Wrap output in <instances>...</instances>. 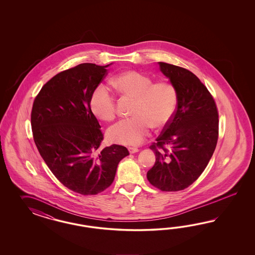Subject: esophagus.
<instances>
[{
	"label": "esophagus",
	"instance_id": "esophagus-1",
	"mask_svg": "<svg viewBox=\"0 0 255 255\" xmlns=\"http://www.w3.org/2000/svg\"><path fill=\"white\" fill-rule=\"evenodd\" d=\"M128 149H129V152H130L131 154L136 153V152H138L139 151L138 148H136V147H129Z\"/></svg>",
	"mask_w": 255,
	"mask_h": 255
}]
</instances>
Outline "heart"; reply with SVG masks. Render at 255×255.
Returning <instances> with one entry per match:
<instances>
[{
	"mask_svg": "<svg viewBox=\"0 0 255 255\" xmlns=\"http://www.w3.org/2000/svg\"><path fill=\"white\" fill-rule=\"evenodd\" d=\"M111 84L123 96L134 99L131 117L112 125L108 131L111 142L138 146L151 127L162 128L169 124L178 106V91L169 81H158L137 71H127L112 78ZM91 109L102 121L109 122L116 116V100L105 85H99L91 98Z\"/></svg>",
	"mask_w": 255,
	"mask_h": 255,
	"instance_id": "obj_1",
	"label": "heart"
}]
</instances>
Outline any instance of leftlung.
Returning <instances> with one entry per match:
<instances>
[{
    "instance_id": "left-lung-1",
    "label": "left lung",
    "mask_w": 255,
    "mask_h": 255,
    "mask_svg": "<svg viewBox=\"0 0 255 255\" xmlns=\"http://www.w3.org/2000/svg\"><path fill=\"white\" fill-rule=\"evenodd\" d=\"M159 65L177 88L178 106L149 147L156 161L147 178L162 192H178L193 184L207 167L218 141L219 114L209 90L191 71L165 62Z\"/></svg>"
}]
</instances>
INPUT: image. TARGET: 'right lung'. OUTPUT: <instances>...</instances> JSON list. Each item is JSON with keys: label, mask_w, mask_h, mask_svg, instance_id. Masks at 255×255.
Listing matches in <instances>:
<instances>
[{"label": "right lung", "mask_w": 255, "mask_h": 255, "mask_svg": "<svg viewBox=\"0 0 255 255\" xmlns=\"http://www.w3.org/2000/svg\"><path fill=\"white\" fill-rule=\"evenodd\" d=\"M108 65L81 63L62 71L42 87L33 101L31 130L48 168L62 185L83 195L97 194L112 184L126 147L101 149L104 134L91 109L94 90Z\"/></svg>", "instance_id": "obj_1"}]
</instances>
